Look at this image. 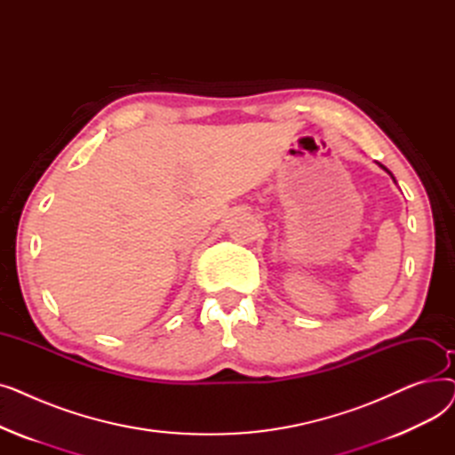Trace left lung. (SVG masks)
<instances>
[{"label": "left lung", "mask_w": 455, "mask_h": 455, "mask_svg": "<svg viewBox=\"0 0 455 455\" xmlns=\"http://www.w3.org/2000/svg\"><path fill=\"white\" fill-rule=\"evenodd\" d=\"M379 165H381V164H379ZM381 167H384V165H381ZM384 170H386V172H387V173H389V175H391V172H389V170H387V167H384ZM391 177H393V175H391ZM393 180H395V177H393Z\"/></svg>", "instance_id": "left-lung-1"}]
</instances>
